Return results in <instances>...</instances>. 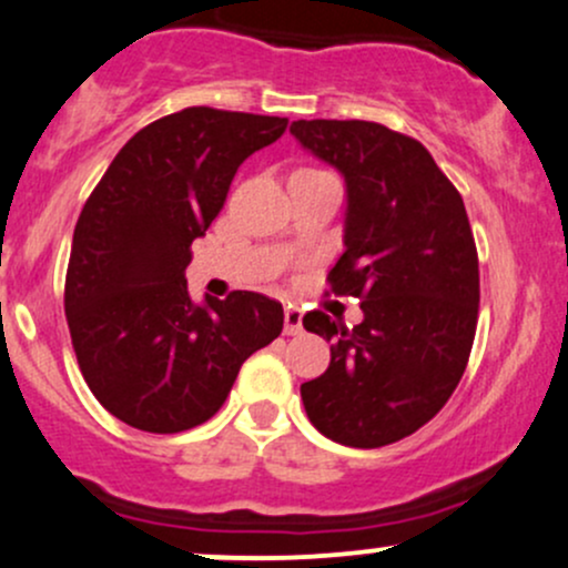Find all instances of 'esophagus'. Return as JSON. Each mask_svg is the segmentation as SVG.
Instances as JSON below:
<instances>
[{
    "mask_svg": "<svg viewBox=\"0 0 568 568\" xmlns=\"http://www.w3.org/2000/svg\"><path fill=\"white\" fill-rule=\"evenodd\" d=\"M285 334L288 336H296V334H302L304 332V326H302V310H296V307H285Z\"/></svg>",
    "mask_w": 568,
    "mask_h": 568,
    "instance_id": "1",
    "label": "esophagus"
}]
</instances>
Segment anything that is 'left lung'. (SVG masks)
Returning <instances> with one entry per match:
<instances>
[{
	"instance_id": "left-lung-1",
	"label": "left lung",
	"mask_w": 568,
	"mask_h": 568,
	"mask_svg": "<svg viewBox=\"0 0 568 568\" xmlns=\"http://www.w3.org/2000/svg\"><path fill=\"white\" fill-rule=\"evenodd\" d=\"M291 134L345 178V253L328 283L364 310L353 328L304 315L332 342L304 409L339 445H390L445 407L469 361L479 266L464 199L420 142L383 123L294 121Z\"/></svg>"
}]
</instances>
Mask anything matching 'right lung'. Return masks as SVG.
Instances as JSON below:
<instances>
[{"mask_svg":"<svg viewBox=\"0 0 568 568\" xmlns=\"http://www.w3.org/2000/svg\"><path fill=\"white\" fill-rule=\"evenodd\" d=\"M285 126L251 112H172L121 148L85 202L64 313L80 372L118 420L151 434L210 420L245 358L283 332V307L253 291L193 302L185 266L242 161Z\"/></svg>","mask_w":568,"mask_h":568,"instance_id":"right-lung-1","label":"right lung"}]
</instances>
